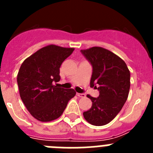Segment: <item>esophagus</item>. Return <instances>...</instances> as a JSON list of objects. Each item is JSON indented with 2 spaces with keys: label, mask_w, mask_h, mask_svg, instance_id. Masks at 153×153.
Masks as SVG:
<instances>
[{
  "label": "esophagus",
  "mask_w": 153,
  "mask_h": 153,
  "mask_svg": "<svg viewBox=\"0 0 153 153\" xmlns=\"http://www.w3.org/2000/svg\"><path fill=\"white\" fill-rule=\"evenodd\" d=\"M76 95L78 96L79 97H80V98H84L85 97H86V95H85L84 93H76Z\"/></svg>",
  "instance_id": "1"
}]
</instances>
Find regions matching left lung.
I'll list each match as a JSON object with an SVG mask.
<instances>
[{"instance_id": "8db88e82", "label": "left lung", "mask_w": 153, "mask_h": 153, "mask_svg": "<svg viewBox=\"0 0 153 153\" xmlns=\"http://www.w3.org/2000/svg\"><path fill=\"white\" fill-rule=\"evenodd\" d=\"M81 53L93 67L90 86L100 91L97 98L87 95L92 106L83 117L92 125L104 126L117 117L128 98L130 72L120 56L105 48L93 47Z\"/></svg>"}]
</instances>
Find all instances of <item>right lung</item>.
<instances>
[{
  "label": "right lung",
  "instance_id": "1",
  "mask_svg": "<svg viewBox=\"0 0 153 153\" xmlns=\"http://www.w3.org/2000/svg\"><path fill=\"white\" fill-rule=\"evenodd\" d=\"M74 51L51 44L35 52L21 64L17 77L20 96L30 113L40 122L59 118L76 95L73 89L65 90L53 84L60 81V66Z\"/></svg>",
  "mask_w": 153,
  "mask_h": 153
}]
</instances>
